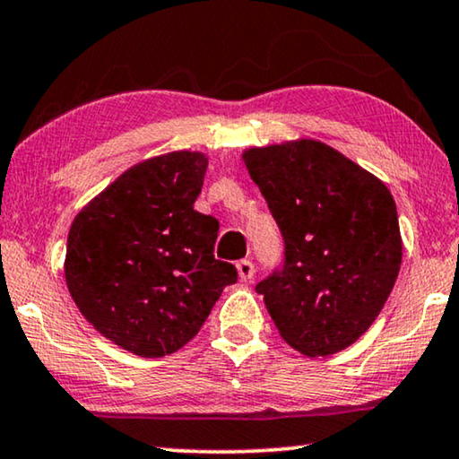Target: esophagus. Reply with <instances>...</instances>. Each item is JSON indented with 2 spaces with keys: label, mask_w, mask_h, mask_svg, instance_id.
Listing matches in <instances>:
<instances>
[{
  "label": "esophagus",
  "mask_w": 459,
  "mask_h": 459,
  "mask_svg": "<svg viewBox=\"0 0 459 459\" xmlns=\"http://www.w3.org/2000/svg\"><path fill=\"white\" fill-rule=\"evenodd\" d=\"M237 272H238V278L243 280V282H249L253 278V273H255V265H253L249 259H241V262H237Z\"/></svg>",
  "instance_id": "1"
}]
</instances>
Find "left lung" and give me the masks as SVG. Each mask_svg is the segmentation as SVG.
<instances>
[{"label":"left lung","instance_id":"1","mask_svg":"<svg viewBox=\"0 0 459 459\" xmlns=\"http://www.w3.org/2000/svg\"><path fill=\"white\" fill-rule=\"evenodd\" d=\"M284 237V265L255 286L280 336L305 357L354 344L398 278L402 237L385 183L317 140L243 152Z\"/></svg>","mask_w":459,"mask_h":459}]
</instances>
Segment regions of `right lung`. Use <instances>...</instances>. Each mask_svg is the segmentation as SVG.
Here are the masks:
<instances>
[{"label": "right lung", "instance_id": "add662e5", "mask_svg": "<svg viewBox=\"0 0 459 459\" xmlns=\"http://www.w3.org/2000/svg\"><path fill=\"white\" fill-rule=\"evenodd\" d=\"M206 169L189 150L138 162L72 222L67 290L94 330L138 357L186 346L237 282L214 257L218 221L194 210Z\"/></svg>", "mask_w": 459, "mask_h": 459}]
</instances>
